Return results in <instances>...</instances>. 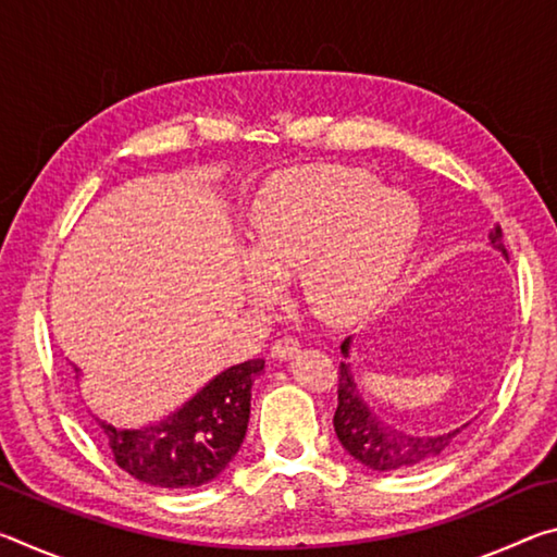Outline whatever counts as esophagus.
<instances>
[{
    "label": "esophagus",
    "mask_w": 557,
    "mask_h": 557,
    "mask_svg": "<svg viewBox=\"0 0 557 557\" xmlns=\"http://www.w3.org/2000/svg\"><path fill=\"white\" fill-rule=\"evenodd\" d=\"M299 351V342L295 336H280L275 344H272V356L275 358H289V356H295Z\"/></svg>",
    "instance_id": "esophagus-1"
}]
</instances>
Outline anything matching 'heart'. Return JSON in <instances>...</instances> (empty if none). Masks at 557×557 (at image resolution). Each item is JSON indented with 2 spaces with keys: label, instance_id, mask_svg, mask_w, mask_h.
Here are the masks:
<instances>
[{
  "label": "heart",
  "instance_id": "heart-1",
  "mask_svg": "<svg viewBox=\"0 0 557 557\" xmlns=\"http://www.w3.org/2000/svg\"><path fill=\"white\" fill-rule=\"evenodd\" d=\"M418 233V203L361 169L282 174L252 206L256 289L270 297L272 280L299 272L301 297L317 317L356 319L388 295Z\"/></svg>",
  "mask_w": 557,
  "mask_h": 557
}]
</instances>
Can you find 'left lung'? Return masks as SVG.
Here are the masks:
<instances>
[{
	"instance_id": "8db88e82",
	"label": "left lung",
	"mask_w": 557,
	"mask_h": 557,
	"mask_svg": "<svg viewBox=\"0 0 557 557\" xmlns=\"http://www.w3.org/2000/svg\"><path fill=\"white\" fill-rule=\"evenodd\" d=\"M488 240H492L498 252H504L508 258L506 245H504V233L502 225H494L492 233H488ZM348 348H351V338H346L342 344V354L348 356ZM338 405L334 412V430L336 437L342 442L344 449L354 459L361 461L363 467L375 469V471H410L428 467L432 461H437L445 451L455 445V440L461 430L449 432H435V435H418V432L400 430L395 425L383 422L379 414L369 410V405L358 393V385L354 381L351 363L338 366Z\"/></svg>"
}]
</instances>
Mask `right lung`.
Returning a JSON list of instances; mask_svg holds the SVG:
<instances>
[{
    "label": "right lung",
    "instance_id": "1",
    "mask_svg": "<svg viewBox=\"0 0 557 557\" xmlns=\"http://www.w3.org/2000/svg\"><path fill=\"white\" fill-rule=\"evenodd\" d=\"M262 369V358L231 366L154 425L122 430L98 420L115 465L159 488L209 484L238 455L250 420V388Z\"/></svg>",
    "mask_w": 557,
    "mask_h": 557
}]
</instances>
